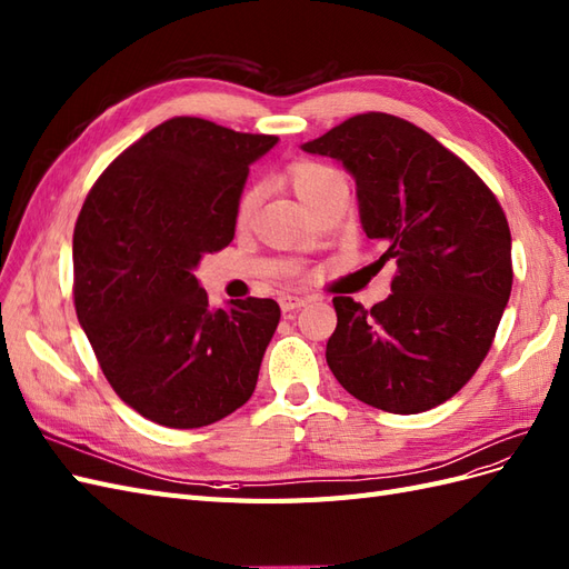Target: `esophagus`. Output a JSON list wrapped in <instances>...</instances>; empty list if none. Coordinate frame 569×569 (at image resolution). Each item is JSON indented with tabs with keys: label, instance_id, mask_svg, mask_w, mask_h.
I'll return each mask as SVG.
<instances>
[{
	"label": "esophagus",
	"instance_id": "esophagus-1",
	"mask_svg": "<svg viewBox=\"0 0 569 569\" xmlns=\"http://www.w3.org/2000/svg\"><path fill=\"white\" fill-rule=\"evenodd\" d=\"M307 302V298H300V296H281L279 298V305H281V310L283 312H296V310H300V307H305Z\"/></svg>",
	"mask_w": 569,
	"mask_h": 569
}]
</instances>
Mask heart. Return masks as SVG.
<instances>
[{
    "mask_svg": "<svg viewBox=\"0 0 569 569\" xmlns=\"http://www.w3.org/2000/svg\"><path fill=\"white\" fill-rule=\"evenodd\" d=\"M286 181L293 188L296 198L307 207L312 200H317L323 190H329L336 183H343V176H340L333 167L321 164V161H296L286 171ZM257 204V190H246L240 194L236 204V221L246 223Z\"/></svg>",
    "mask_w": 569,
    "mask_h": 569,
    "instance_id": "obj_1",
    "label": "heart"
}]
</instances>
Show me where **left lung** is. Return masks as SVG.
Returning <instances> with one entry per match:
<instances>
[{
    "label": "left lung",
    "instance_id": "1",
    "mask_svg": "<svg viewBox=\"0 0 569 569\" xmlns=\"http://www.w3.org/2000/svg\"><path fill=\"white\" fill-rule=\"evenodd\" d=\"M343 164L367 238L398 271L365 310L336 296L327 362L371 408L427 412L456 396L491 350L512 290V240L496 194L415 123L369 111L302 144Z\"/></svg>",
    "mask_w": 569,
    "mask_h": 569
}]
</instances>
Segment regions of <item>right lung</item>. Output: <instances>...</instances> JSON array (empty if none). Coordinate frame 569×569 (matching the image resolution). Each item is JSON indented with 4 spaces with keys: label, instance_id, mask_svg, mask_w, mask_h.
Returning a JSON list of instances; mask_svg holds the SVG:
<instances>
[{
    "label": "right lung",
    "instance_id": "obj_1",
    "mask_svg": "<svg viewBox=\"0 0 569 569\" xmlns=\"http://www.w3.org/2000/svg\"><path fill=\"white\" fill-rule=\"evenodd\" d=\"M279 142L176 117L123 150L73 231V302L107 381L144 419L214 425L246 405L279 327L269 298L212 310L200 259L236 233L250 164Z\"/></svg>",
    "mask_w": 569,
    "mask_h": 569
}]
</instances>
